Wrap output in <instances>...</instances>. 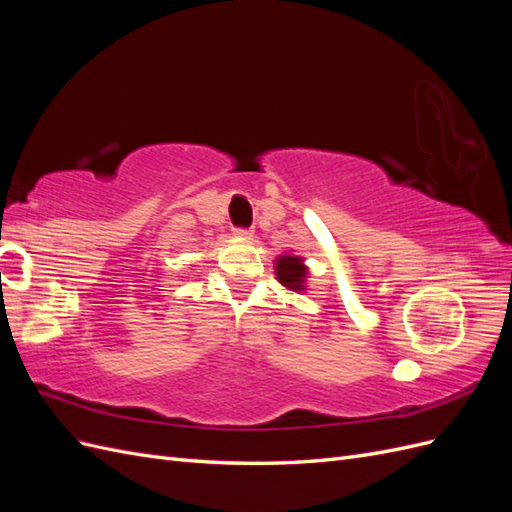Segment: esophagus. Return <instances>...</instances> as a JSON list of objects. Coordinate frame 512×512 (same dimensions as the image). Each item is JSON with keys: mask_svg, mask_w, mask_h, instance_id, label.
I'll return each mask as SVG.
<instances>
[{"mask_svg": "<svg viewBox=\"0 0 512 512\" xmlns=\"http://www.w3.org/2000/svg\"><path fill=\"white\" fill-rule=\"evenodd\" d=\"M235 235H237V239H250L252 230L250 228H235Z\"/></svg>", "mask_w": 512, "mask_h": 512, "instance_id": "esophagus-1", "label": "esophagus"}]
</instances>
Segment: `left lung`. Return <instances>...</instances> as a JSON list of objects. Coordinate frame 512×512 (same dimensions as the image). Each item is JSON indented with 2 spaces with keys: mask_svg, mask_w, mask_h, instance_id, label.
<instances>
[{
  "mask_svg": "<svg viewBox=\"0 0 512 512\" xmlns=\"http://www.w3.org/2000/svg\"><path fill=\"white\" fill-rule=\"evenodd\" d=\"M275 275H277V282L292 292L307 290L309 269L301 256H292V254L277 256L275 258Z\"/></svg>",
  "mask_w": 512,
  "mask_h": 512,
  "instance_id": "8db88e82",
  "label": "left lung"
}]
</instances>
